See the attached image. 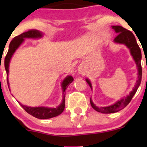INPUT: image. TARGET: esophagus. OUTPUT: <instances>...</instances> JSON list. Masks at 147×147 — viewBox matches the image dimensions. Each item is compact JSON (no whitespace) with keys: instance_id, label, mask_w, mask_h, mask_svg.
I'll list each match as a JSON object with an SVG mask.
<instances>
[{"instance_id":"obj_1","label":"esophagus","mask_w":147,"mask_h":147,"mask_svg":"<svg viewBox=\"0 0 147 147\" xmlns=\"http://www.w3.org/2000/svg\"><path fill=\"white\" fill-rule=\"evenodd\" d=\"M78 70H79L80 72H82V69L80 67H78Z\"/></svg>"}]
</instances>
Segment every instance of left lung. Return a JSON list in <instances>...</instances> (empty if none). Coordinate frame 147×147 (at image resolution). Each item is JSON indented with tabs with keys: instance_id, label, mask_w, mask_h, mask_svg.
I'll use <instances>...</instances> for the list:
<instances>
[{
	"instance_id": "obj_1",
	"label": "left lung",
	"mask_w": 147,
	"mask_h": 147,
	"mask_svg": "<svg viewBox=\"0 0 147 147\" xmlns=\"http://www.w3.org/2000/svg\"><path fill=\"white\" fill-rule=\"evenodd\" d=\"M112 28L115 30V32L117 33V36L115 38V42H117V43L124 44L129 47L131 52V55L133 56V58L135 60V63L137 64V67H138V79L137 80V83H136L135 87H134L132 91L130 92L129 95L127 97L122 98L119 101L117 102L114 105H111L109 107H98L95 106L92 102L91 99H90V104L91 106L94 110L97 112H101V113L104 114H110V113H115V112H117L121 110L124 109L125 107L127 106L129 103L131 102V99L134 97L135 94L136 92H137L138 87H139L141 84V81H142V65H141V60H142V53H141L140 47L138 45L136 38L134 37V34L131 32L130 30L125 29L123 28L122 26H113ZM87 82L90 85V87L92 89L91 83H90V80L88 79L86 80Z\"/></svg>"
}]
</instances>
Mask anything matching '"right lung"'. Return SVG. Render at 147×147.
Wrapping results in <instances>:
<instances>
[{
    "label": "right lung",
    "mask_w": 147,
    "mask_h": 147,
    "mask_svg": "<svg viewBox=\"0 0 147 147\" xmlns=\"http://www.w3.org/2000/svg\"><path fill=\"white\" fill-rule=\"evenodd\" d=\"M42 34L40 31L37 30H29L26 31V32H23L20 35H18V36L15 37L10 42L9 45V49H8V53H7L6 56L5 57V70L7 72V82H8V86L9 87V83H8V72H9V63L10 58H11L12 55L16 49L20 46V44L23 42L24 38H40L42 37ZM73 81V78L72 76H68L64 80L63 82V102L60 104L59 107L57 108H47L44 107H30L25 106V105H21L22 107L26 110V112L30 114L32 116L38 118V119H50V118L55 117L57 116V115H60L62 112H63L65 109V90L67 88L68 85L70 84L71 82Z\"/></svg>",
    "instance_id": "add662e5"
}]
</instances>
